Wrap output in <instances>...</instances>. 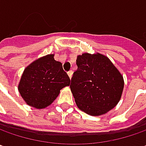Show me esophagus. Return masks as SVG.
Returning <instances> with one entry per match:
<instances>
[{
    "mask_svg": "<svg viewBox=\"0 0 146 146\" xmlns=\"http://www.w3.org/2000/svg\"><path fill=\"white\" fill-rule=\"evenodd\" d=\"M68 77H69V78H72V76H73V71H72V70L68 71Z\"/></svg>",
    "mask_w": 146,
    "mask_h": 146,
    "instance_id": "obj_1",
    "label": "esophagus"
}]
</instances>
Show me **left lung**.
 <instances>
[{
  "instance_id": "obj_1",
  "label": "left lung",
  "mask_w": 146,
  "mask_h": 146,
  "mask_svg": "<svg viewBox=\"0 0 146 146\" xmlns=\"http://www.w3.org/2000/svg\"><path fill=\"white\" fill-rule=\"evenodd\" d=\"M70 89L79 109L90 115H101L120 99L123 80L107 56L84 53L77 58Z\"/></svg>"
}]
</instances>
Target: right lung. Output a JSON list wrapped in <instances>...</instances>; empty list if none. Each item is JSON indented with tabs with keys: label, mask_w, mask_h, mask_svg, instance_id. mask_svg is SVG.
<instances>
[{
	"label": "right lung",
	"mask_w": 146,
	"mask_h": 146,
	"mask_svg": "<svg viewBox=\"0 0 146 146\" xmlns=\"http://www.w3.org/2000/svg\"><path fill=\"white\" fill-rule=\"evenodd\" d=\"M54 55L38 59L26 68L18 90L28 105L42 109L56 98L60 90L69 86L70 79L62 64L54 60Z\"/></svg>",
	"instance_id": "obj_1"
}]
</instances>
